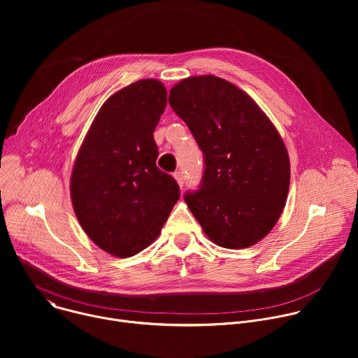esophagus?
I'll return each mask as SVG.
<instances>
[{"label": "esophagus", "instance_id": "34e87169", "mask_svg": "<svg viewBox=\"0 0 358 358\" xmlns=\"http://www.w3.org/2000/svg\"><path fill=\"white\" fill-rule=\"evenodd\" d=\"M174 178H176V181L178 182V185L182 188V187H184V181H185L184 174H182L181 171H177V173H174Z\"/></svg>", "mask_w": 358, "mask_h": 358}]
</instances>
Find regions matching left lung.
<instances>
[{"label": "left lung", "mask_w": 358, "mask_h": 358, "mask_svg": "<svg viewBox=\"0 0 358 358\" xmlns=\"http://www.w3.org/2000/svg\"><path fill=\"white\" fill-rule=\"evenodd\" d=\"M169 101L203 152L199 189L184 195L192 215L222 248L259 242L289 192L290 162L279 131L249 94L214 75L182 79Z\"/></svg>", "instance_id": "obj_1"}]
</instances>
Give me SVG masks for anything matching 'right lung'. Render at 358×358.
<instances>
[{"instance_id":"1","label":"right lung","mask_w":358,"mask_h":358,"mask_svg":"<svg viewBox=\"0 0 358 358\" xmlns=\"http://www.w3.org/2000/svg\"><path fill=\"white\" fill-rule=\"evenodd\" d=\"M167 105L156 79L112 94L97 112L76 156L71 198L86 235L117 258H129L159 236L180 198L176 180L157 166L152 137Z\"/></svg>"}]
</instances>
